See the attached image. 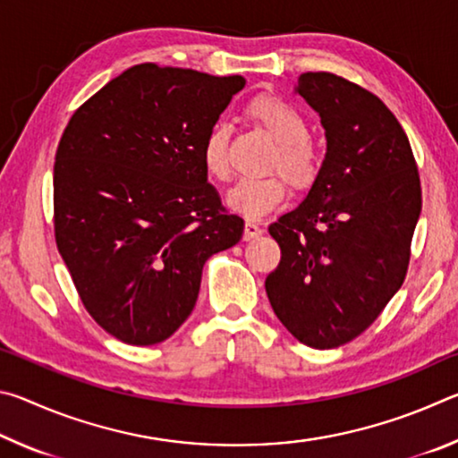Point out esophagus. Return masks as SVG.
Listing matches in <instances>:
<instances>
[{
    "mask_svg": "<svg viewBox=\"0 0 458 458\" xmlns=\"http://www.w3.org/2000/svg\"><path fill=\"white\" fill-rule=\"evenodd\" d=\"M262 232H265V230H262V226H259V224L254 222V220H246L244 222V238L246 240L257 238V236L262 234Z\"/></svg>",
    "mask_w": 458,
    "mask_h": 458,
    "instance_id": "1",
    "label": "esophagus"
}]
</instances>
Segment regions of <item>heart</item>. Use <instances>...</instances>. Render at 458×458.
I'll return each instance as SVG.
<instances>
[{
  "instance_id": "heart-1",
  "label": "heart",
  "mask_w": 458,
  "mask_h": 458,
  "mask_svg": "<svg viewBox=\"0 0 458 458\" xmlns=\"http://www.w3.org/2000/svg\"><path fill=\"white\" fill-rule=\"evenodd\" d=\"M246 119L276 143L268 159V172L284 175L283 178L268 175L262 180H244L230 190L226 198L230 210L254 220L273 212L284 199V179L299 193L313 190L323 175L327 155L323 145L309 135L305 114L283 97H257L246 106ZM228 145V127L220 123L208 131L201 141V165L216 182L230 180Z\"/></svg>"
}]
</instances>
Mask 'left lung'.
I'll use <instances>...</instances> for the list:
<instances>
[{
    "mask_svg": "<svg viewBox=\"0 0 458 458\" xmlns=\"http://www.w3.org/2000/svg\"><path fill=\"white\" fill-rule=\"evenodd\" d=\"M297 92L321 114L327 161L303 204L268 226L281 262L265 286L293 337L333 350L404 283L422 188L404 129L374 92L331 72H303Z\"/></svg>",
    "mask_w": 458,
    "mask_h": 458,
    "instance_id": "8db88e82",
    "label": "left lung"
}]
</instances>
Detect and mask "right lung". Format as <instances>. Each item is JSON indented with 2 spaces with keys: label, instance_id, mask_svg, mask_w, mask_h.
Segmentation results:
<instances>
[{
  "label": "right lung",
  "instance_id": "1",
  "mask_svg": "<svg viewBox=\"0 0 458 458\" xmlns=\"http://www.w3.org/2000/svg\"><path fill=\"white\" fill-rule=\"evenodd\" d=\"M244 84L145 62L76 108L60 137L54 238L84 309L123 344L172 337L204 262L242 238L199 149Z\"/></svg>",
  "mask_w": 458,
  "mask_h": 458
}]
</instances>
